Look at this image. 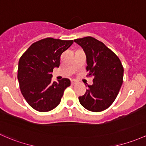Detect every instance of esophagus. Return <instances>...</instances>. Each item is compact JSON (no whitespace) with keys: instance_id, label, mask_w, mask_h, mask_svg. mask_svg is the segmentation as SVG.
Wrapping results in <instances>:
<instances>
[{"instance_id":"esophagus-1","label":"esophagus","mask_w":146,"mask_h":146,"mask_svg":"<svg viewBox=\"0 0 146 146\" xmlns=\"http://www.w3.org/2000/svg\"><path fill=\"white\" fill-rule=\"evenodd\" d=\"M76 82H77V81L75 80H71L72 85H75V84H76Z\"/></svg>"}]
</instances>
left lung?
Returning a JSON list of instances; mask_svg holds the SVG:
<instances>
[{
  "label": "left lung",
  "instance_id": "left-lung-1",
  "mask_svg": "<svg viewBox=\"0 0 146 146\" xmlns=\"http://www.w3.org/2000/svg\"><path fill=\"white\" fill-rule=\"evenodd\" d=\"M83 49L87 57V76L93 84L83 96L81 105L92 112L107 109L115 100L123 82L124 68L118 56L102 42L91 36L74 40Z\"/></svg>",
  "mask_w": 146,
  "mask_h": 146
}]
</instances>
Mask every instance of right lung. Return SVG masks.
<instances>
[{"label":"right lung","instance_id":"obj_1","mask_svg":"<svg viewBox=\"0 0 146 146\" xmlns=\"http://www.w3.org/2000/svg\"><path fill=\"white\" fill-rule=\"evenodd\" d=\"M73 40L47 38L32 44L21 56L17 78L23 96L39 112L53 110L59 104L64 90L70 85L68 78L52 82L53 69L59 68L61 54Z\"/></svg>","mask_w":146,"mask_h":146}]
</instances>
